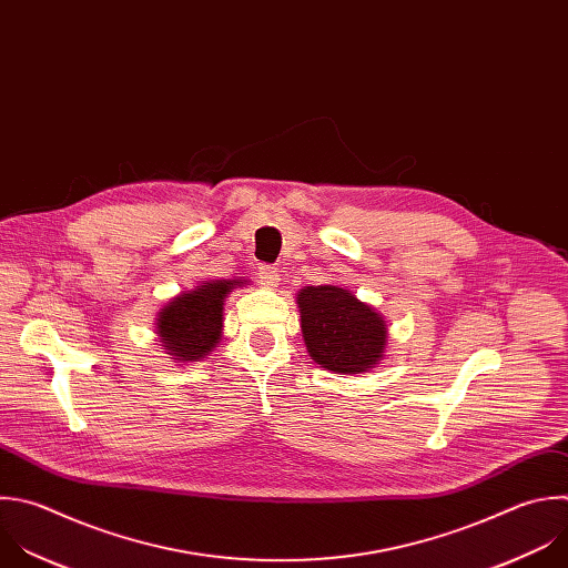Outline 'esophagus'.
<instances>
[{
	"instance_id": "34e87169",
	"label": "esophagus",
	"mask_w": 568,
	"mask_h": 568,
	"mask_svg": "<svg viewBox=\"0 0 568 568\" xmlns=\"http://www.w3.org/2000/svg\"><path fill=\"white\" fill-rule=\"evenodd\" d=\"M278 281H281V274H278L276 267H272V265H261V267H258V283H261V285H265V287H276Z\"/></svg>"
}]
</instances>
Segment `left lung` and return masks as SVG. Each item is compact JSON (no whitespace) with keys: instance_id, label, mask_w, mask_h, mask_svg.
<instances>
[{"instance_id":"1","label":"left lung","mask_w":568,"mask_h":568,"mask_svg":"<svg viewBox=\"0 0 568 568\" xmlns=\"http://www.w3.org/2000/svg\"><path fill=\"white\" fill-rule=\"evenodd\" d=\"M301 329L310 356L329 372L358 374L376 365L386 347V323L369 305L336 285L298 294Z\"/></svg>"}]
</instances>
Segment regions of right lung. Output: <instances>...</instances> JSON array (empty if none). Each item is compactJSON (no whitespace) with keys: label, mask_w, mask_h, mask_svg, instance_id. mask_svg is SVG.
Listing matches in <instances>:
<instances>
[{"label":"right lung","mask_w":568,"mask_h":568,"mask_svg":"<svg viewBox=\"0 0 568 568\" xmlns=\"http://www.w3.org/2000/svg\"><path fill=\"white\" fill-rule=\"evenodd\" d=\"M239 281H212L194 292L175 296L158 318V336L162 349L180 363L199 361L210 354L223 327V298Z\"/></svg>","instance_id":"obj_1"}]
</instances>
